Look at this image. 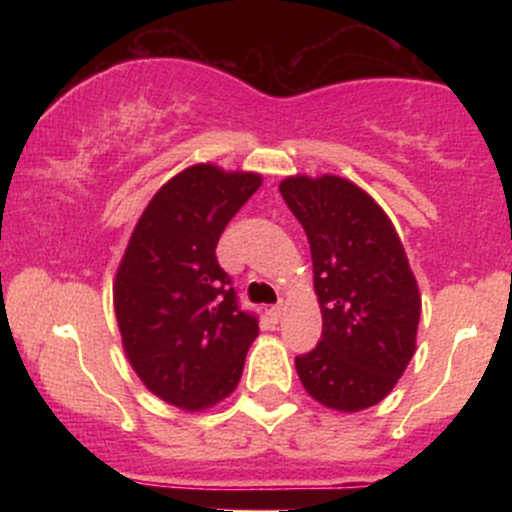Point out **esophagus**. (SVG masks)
Returning <instances> with one entry per match:
<instances>
[{"label": "esophagus", "instance_id": "obj_1", "mask_svg": "<svg viewBox=\"0 0 512 512\" xmlns=\"http://www.w3.org/2000/svg\"><path fill=\"white\" fill-rule=\"evenodd\" d=\"M267 315H269V320H272V322H279L281 317H284V303L272 305V308L267 310Z\"/></svg>", "mask_w": 512, "mask_h": 512}]
</instances>
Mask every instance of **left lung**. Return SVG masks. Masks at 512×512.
<instances>
[{"label":"left lung","mask_w":512,"mask_h":512,"mask_svg":"<svg viewBox=\"0 0 512 512\" xmlns=\"http://www.w3.org/2000/svg\"><path fill=\"white\" fill-rule=\"evenodd\" d=\"M310 243L322 337L296 356L308 395L337 411L378 404L416 349L421 298L402 240L373 197L354 182L286 178L279 185Z\"/></svg>","instance_id":"left-lung-1"}]
</instances>
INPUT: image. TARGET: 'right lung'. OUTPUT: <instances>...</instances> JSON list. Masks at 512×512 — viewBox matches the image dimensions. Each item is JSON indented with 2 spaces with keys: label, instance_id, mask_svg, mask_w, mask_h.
<instances>
[{
  "label": "right lung",
  "instance_id": "add662e5",
  "mask_svg": "<svg viewBox=\"0 0 512 512\" xmlns=\"http://www.w3.org/2000/svg\"><path fill=\"white\" fill-rule=\"evenodd\" d=\"M260 182L209 163L182 170L144 209L117 269L115 315L129 363L175 407L199 411L231 395L260 332L216 260L223 228Z\"/></svg>",
  "mask_w": 512,
  "mask_h": 512
}]
</instances>
